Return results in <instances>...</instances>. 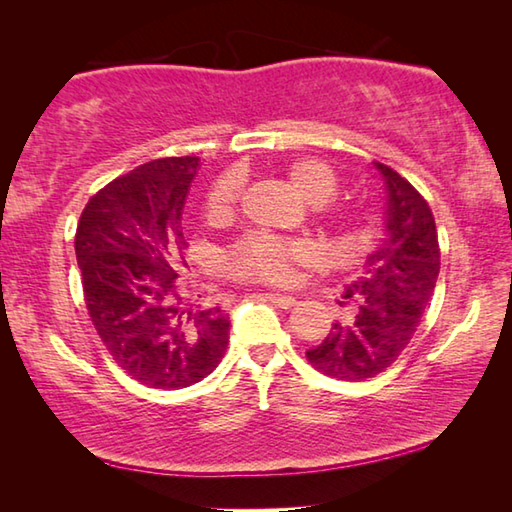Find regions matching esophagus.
Returning <instances> with one entry per match:
<instances>
[{
  "label": "esophagus",
  "instance_id": "obj_1",
  "mask_svg": "<svg viewBox=\"0 0 512 512\" xmlns=\"http://www.w3.org/2000/svg\"><path fill=\"white\" fill-rule=\"evenodd\" d=\"M266 298L271 300V302H275V305H277V307H282V309H289V307L296 305V298H293V296H287V293H275V291H268V293H266Z\"/></svg>",
  "mask_w": 512,
  "mask_h": 512
}]
</instances>
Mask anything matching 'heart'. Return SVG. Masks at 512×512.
<instances>
[{
	"mask_svg": "<svg viewBox=\"0 0 512 512\" xmlns=\"http://www.w3.org/2000/svg\"><path fill=\"white\" fill-rule=\"evenodd\" d=\"M284 178L293 187V192L309 205H325L332 201L336 189H339V178H336L334 169L316 158H298L289 162L284 169ZM237 194L239 180L235 176H221L205 196V219L210 223L230 221L235 214ZM332 223L345 244L354 246L363 239V228L350 216L334 214ZM311 259H314V250L302 241H287L266 235V232H255L230 250L228 268L241 280L284 284L293 277V266L307 264Z\"/></svg>",
	"mask_w": 512,
	"mask_h": 512,
	"instance_id": "b5f03b06",
	"label": "heart"
}]
</instances>
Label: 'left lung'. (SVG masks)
I'll list each match as a JSON object with an SVG mask.
<instances>
[{"label":"left lung","mask_w":512,"mask_h":512,"mask_svg":"<svg viewBox=\"0 0 512 512\" xmlns=\"http://www.w3.org/2000/svg\"><path fill=\"white\" fill-rule=\"evenodd\" d=\"M386 187L384 239L361 275L341 293L348 314L307 359L334 379H368L400 357L431 302L440 273L436 221L424 198L400 173L372 162Z\"/></svg>","instance_id":"left-lung-1"}]
</instances>
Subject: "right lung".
Listing matches in <instances>:
<instances>
[{
	"instance_id": "obj_1",
	"label": "right lung",
	"mask_w": 512,
	"mask_h": 512,
	"mask_svg": "<svg viewBox=\"0 0 512 512\" xmlns=\"http://www.w3.org/2000/svg\"><path fill=\"white\" fill-rule=\"evenodd\" d=\"M201 158H162L112 180L76 228L85 305L110 357L151 388H185L219 366L230 316L178 282L183 207Z\"/></svg>"
}]
</instances>
